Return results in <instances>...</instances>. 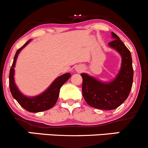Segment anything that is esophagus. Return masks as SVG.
I'll use <instances>...</instances> for the list:
<instances>
[{"label":"esophagus","instance_id":"1","mask_svg":"<svg viewBox=\"0 0 148 148\" xmlns=\"http://www.w3.org/2000/svg\"><path fill=\"white\" fill-rule=\"evenodd\" d=\"M75 70L77 71H78V72H82V71H83L84 70V67L82 65H77L76 66Z\"/></svg>","mask_w":148,"mask_h":148}]
</instances>
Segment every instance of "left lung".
I'll return each mask as SVG.
<instances>
[{
	"instance_id": "left-lung-1",
	"label": "left lung",
	"mask_w": 148,
	"mask_h": 148,
	"mask_svg": "<svg viewBox=\"0 0 148 148\" xmlns=\"http://www.w3.org/2000/svg\"><path fill=\"white\" fill-rule=\"evenodd\" d=\"M113 41L109 47L118 52L122 58L118 74L110 82H102L86 73L81 74L83 79L82 95L86 102L95 108L112 110L117 108L128 97L133 82L132 56L114 32H112Z\"/></svg>"
}]
</instances>
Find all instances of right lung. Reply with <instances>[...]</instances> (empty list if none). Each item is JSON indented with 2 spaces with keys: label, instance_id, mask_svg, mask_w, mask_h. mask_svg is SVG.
Here are the masks:
<instances>
[{
  "label": "right lung",
  "instance_id": "1",
  "mask_svg": "<svg viewBox=\"0 0 148 148\" xmlns=\"http://www.w3.org/2000/svg\"><path fill=\"white\" fill-rule=\"evenodd\" d=\"M31 39L28 41L21 48L16 51L13 59V64L10 70L9 74V86L10 90L15 99L19 103L22 107L30 112H39L46 111L52 108L57 102L59 97V91L62 85L64 84L71 77L70 73H66L59 76L51 84L50 86L40 95L34 97H28L23 95L16 86L14 80L15 66L17 57L21 51L26 47L31 42Z\"/></svg>",
  "mask_w": 148,
  "mask_h": 148
}]
</instances>
